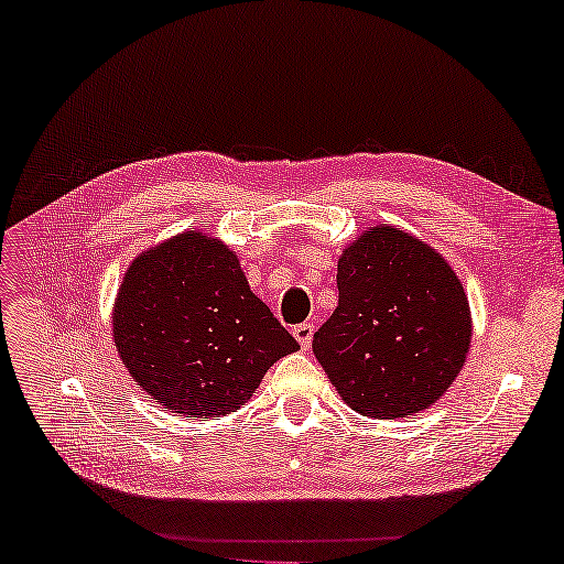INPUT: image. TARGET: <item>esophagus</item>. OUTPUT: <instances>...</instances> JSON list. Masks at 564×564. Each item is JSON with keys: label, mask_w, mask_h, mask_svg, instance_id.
<instances>
[{"label": "esophagus", "mask_w": 564, "mask_h": 564, "mask_svg": "<svg viewBox=\"0 0 564 564\" xmlns=\"http://www.w3.org/2000/svg\"><path fill=\"white\" fill-rule=\"evenodd\" d=\"M313 333H315L313 323H299V325H294V337H296V341H299V345L304 347V349H308V347H311Z\"/></svg>", "instance_id": "1"}]
</instances>
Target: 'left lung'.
I'll list each match as a JSON object with an SVG mask.
<instances>
[{
    "label": "left lung",
    "mask_w": 564,
    "mask_h": 564,
    "mask_svg": "<svg viewBox=\"0 0 564 564\" xmlns=\"http://www.w3.org/2000/svg\"><path fill=\"white\" fill-rule=\"evenodd\" d=\"M339 304L313 335V354L354 411L404 419L447 392L471 345L464 286L441 253L378 225L337 263Z\"/></svg>",
    "instance_id": "obj_1"
}]
</instances>
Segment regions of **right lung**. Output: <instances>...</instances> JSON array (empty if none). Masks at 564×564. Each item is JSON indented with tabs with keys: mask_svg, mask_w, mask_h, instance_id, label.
<instances>
[{
	"mask_svg": "<svg viewBox=\"0 0 564 564\" xmlns=\"http://www.w3.org/2000/svg\"><path fill=\"white\" fill-rule=\"evenodd\" d=\"M112 333L150 400L188 419L239 409L268 368L299 349L251 292L235 251L200 231L133 260L115 301Z\"/></svg>",
	"mask_w": 564,
	"mask_h": 564,
	"instance_id": "right-lung-1",
	"label": "right lung"
}]
</instances>
